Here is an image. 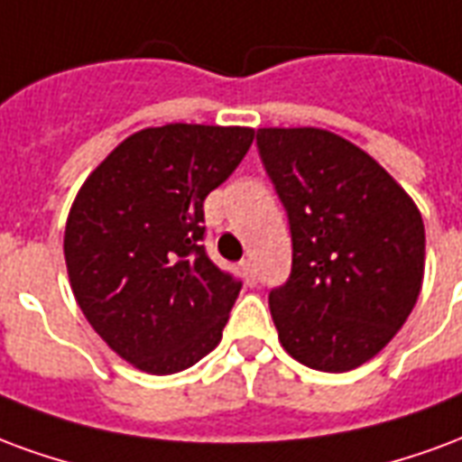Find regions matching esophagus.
<instances>
[{
  "label": "esophagus",
  "instance_id": "obj_1",
  "mask_svg": "<svg viewBox=\"0 0 462 462\" xmlns=\"http://www.w3.org/2000/svg\"><path fill=\"white\" fill-rule=\"evenodd\" d=\"M241 271H244L245 281L254 285V282H255V265H254V261H241Z\"/></svg>",
  "mask_w": 462,
  "mask_h": 462
}]
</instances>
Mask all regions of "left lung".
Returning a JSON list of instances; mask_svg holds the SVG:
<instances>
[{"instance_id": "left-lung-1", "label": "left lung", "mask_w": 462, "mask_h": 462, "mask_svg": "<svg viewBox=\"0 0 462 462\" xmlns=\"http://www.w3.org/2000/svg\"><path fill=\"white\" fill-rule=\"evenodd\" d=\"M255 143L292 234L291 278L268 295L278 339L310 369H356L419 300V207L379 162L329 130L261 127Z\"/></svg>"}]
</instances>
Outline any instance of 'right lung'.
<instances>
[{
    "label": "right lung",
    "mask_w": 462,
    "mask_h": 462,
    "mask_svg": "<svg viewBox=\"0 0 462 462\" xmlns=\"http://www.w3.org/2000/svg\"><path fill=\"white\" fill-rule=\"evenodd\" d=\"M254 137V127H144L73 199L63 234L70 291L90 328L140 372L189 369L221 342L241 282L201 245L204 199Z\"/></svg>",
    "instance_id": "add662e5"
}]
</instances>
